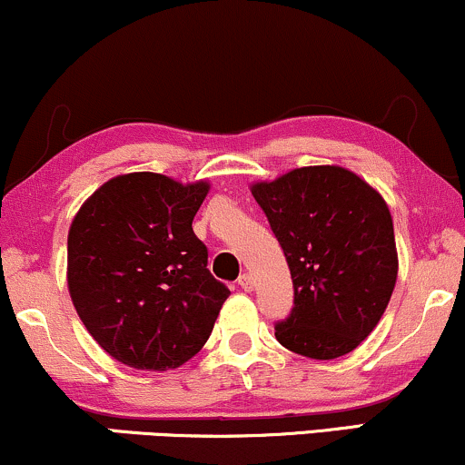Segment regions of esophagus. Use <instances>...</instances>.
Masks as SVG:
<instances>
[{"instance_id": "1", "label": "esophagus", "mask_w": 465, "mask_h": 465, "mask_svg": "<svg viewBox=\"0 0 465 465\" xmlns=\"http://www.w3.org/2000/svg\"><path fill=\"white\" fill-rule=\"evenodd\" d=\"M239 285H242L243 292H252V289H254L252 276H250V274H242V276H239Z\"/></svg>"}]
</instances>
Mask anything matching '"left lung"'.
<instances>
[{"label": "left lung", "mask_w": 465, "mask_h": 465, "mask_svg": "<svg viewBox=\"0 0 465 465\" xmlns=\"http://www.w3.org/2000/svg\"><path fill=\"white\" fill-rule=\"evenodd\" d=\"M289 263L293 311L276 340L309 359L343 357L383 318L398 278L383 195L340 165L298 167L250 184Z\"/></svg>", "instance_id": "1"}]
</instances>
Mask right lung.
Listing matches in <instances>:
<instances>
[{"label": "right lung", "mask_w": 465, "mask_h": 465, "mask_svg": "<svg viewBox=\"0 0 465 465\" xmlns=\"http://www.w3.org/2000/svg\"><path fill=\"white\" fill-rule=\"evenodd\" d=\"M206 180L114 176L75 213L67 237L71 302L91 337L134 370L180 368L209 340L231 296L206 270L193 217Z\"/></svg>", "instance_id": "1"}]
</instances>
